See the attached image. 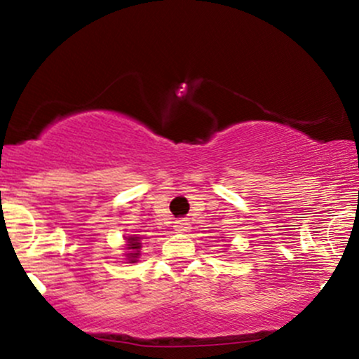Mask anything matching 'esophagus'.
I'll list each match as a JSON object with an SVG mask.
<instances>
[{
	"label": "esophagus",
	"instance_id": "1",
	"mask_svg": "<svg viewBox=\"0 0 359 359\" xmlns=\"http://www.w3.org/2000/svg\"><path fill=\"white\" fill-rule=\"evenodd\" d=\"M174 228H175L177 233H189V229H191V224H189L187 219H177Z\"/></svg>",
	"mask_w": 359,
	"mask_h": 359
}]
</instances>
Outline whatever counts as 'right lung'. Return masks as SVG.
<instances>
[{
    "label": "right lung",
    "instance_id": "right-lung-1",
    "mask_svg": "<svg viewBox=\"0 0 359 359\" xmlns=\"http://www.w3.org/2000/svg\"><path fill=\"white\" fill-rule=\"evenodd\" d=\"M140 240H138V236H131V238H128V243H130V245H128V248L130 250H138L140 248V243H138ZM138 257V253H130V262L133 263L135 262V258Z\"/></svg>",
    "mask_w": 359,
    "mask_h": 359
}]
</instances>
